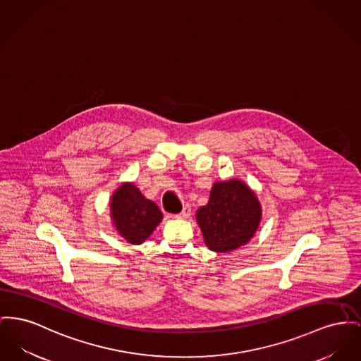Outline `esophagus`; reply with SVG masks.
<instances>
[{
    "instance_id": "esophagus-1",
    "label": "esophagus",
    "mask_w": 361,
    "mask_h": 361,
    "mask_svg": "<svg viewBox=\"0 0 361 361\" xmlns=\"http://www.w3.org/2000/svg\"><path fill=\"white\" fill-rule=\"evenodd\" d=\"M190 215H191V207H190L188 204H185L184 209L181 210V212L177 214L176 216H177V218H181V219H187V218H190Z\"/></svg>"
}]
</instances>
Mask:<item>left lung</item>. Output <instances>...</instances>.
<instances>
[{
	"mask_svg": "<svg viewBox=\"0 0 361 361\" xmlns=\"http://www.w3.org/2000/svg\"><path fill=\"white\" fill-rule=\"evenodd\" d=\"M260 219L262 206L255 192L237 178L215 183L209 203L196 212L206 245L221 254L245 245L254 237Z\"/></svg>",
	"mask_w": 361,
	"mask_h": 361,
	"instance_id": "obj_1",
	"label": "left lung"
}]
</instances>
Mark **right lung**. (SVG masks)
Wrapping results in <instances>:
<instances>
[{"instance_id":"obj_1","label":"right lung","mask_w":361,"mask_h":361,"mask_svg":"<svg viewBox=\"0 0 361 361\" xmlns=\"http://www.w3.org/2000/svg\"><path fill=\"white\" fill-rule=\"evenodd\" d=\"M110 214L116 231L135 245L149 238L164 218L158 206L146 199L132 183H124L114 191Z\"/></svg>"}]
</instances>
